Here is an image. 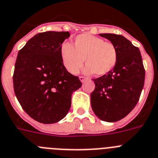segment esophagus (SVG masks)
Here are the masks:
<instances>
[{"label": "esophagus", "mask_w": 158, "mask_h": 158, "mask_svg": "<svg viewBox=\"0 0 158 158\" xmlns=\"http://www.w3.org/2000/svg\"><path fill=\"white\" fill-rule=\"evenodd\" d=\"M86 78H85V77H83V76H80V77H79V80H80L81 81V82H84V81L85 80H86Z\"/></svg>", "instance_id": "obj_1"}]
</instances>
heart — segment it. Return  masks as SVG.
<instances>
[{
  "mask_svg": "<svg viewBox=\"0 0 158 158\" xmlns=\"http://www.w3.org/2000/svg\"><path fill=\"white\" fill-rule=\"evenodd\" d=\"M60 53L64 66L72 75L78 73L84 60L85 73H95L99 76L110 72L117 60L114 45L89 34L78 35L74 46L69 42H64L60 47Z\"/></svg>",
  "mask_w": 158,
  "mask_h": 158,
  "instance_id": "1",
  "label": "heart"
}]
</instances>
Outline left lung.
<instances>
[{
    "instance_id": "8db88e82",
    "label": "left lung",
    "mask_w": 158,
    "mask_h": 158,
    "mask_svg": "<svg viewBox=\"0 0 158 158\" xmlns=\"http://www.w3.org/2000/svg\"><path fill=\"white\" fill-rule=\"evenodd\" d=\"M114 45L116 64L106 75L94 79L95 89L90 94L94 113L100 120L116 122L134 109L143 90L145 69L139 48L122 35L100 34Z\"/></svg>"
}]
</instances>
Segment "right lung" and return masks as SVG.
<instances>
[{
	"label": "right lung",
	"mask_w": 158,
	"mask_h": 158,
	"mask_svg": "<svg viewBox=\"0 0 158 158\" xmlns=\"http://www.w3.org/2000/svg\"><path fill=\"white\" fill-rule=\"evenodd\" d=\"M69 31L35 35L19 51L13 74L15 94L32 119L49 124L61 120L71 108L72 94L82 86L62 62L60 47Z\"/></svg>",
	"instance_id": "right-lung-1"
}]
</instances>
